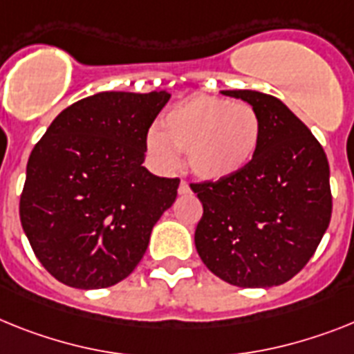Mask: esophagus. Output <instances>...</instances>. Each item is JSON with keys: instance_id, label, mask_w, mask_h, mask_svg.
<instances>
[{"instance_id": "34e87169", "label": "esophagus", "mask_w": 354, "mask_h": 354, "mask_svg": "<svg viewBox=\"0 0 354 354\" xmlns=\"http://www.w3.org/2000/svg\"><path fill=\"white\" fill-rule=\"evenodd\" d=\"M178 192H180L182 196L191 194V187H189V183H187V182H182V183H180V187H178Z\"/></svg>"}]
</instances>
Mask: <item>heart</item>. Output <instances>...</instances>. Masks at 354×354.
<instances>
[{
	"instance_id": "1",
	"label": "heart",
	"mask_w": 354,
	"mask_h": 354,
	"mask_svg": "<svg viewBox=\"0 0 354 354\" xmlns=\"http://www.w3.org/2000/svg\"><path fill=\"white\" fill-rule=\"evenodd\" d=\"M263 118L248 102L198 95L176 104L147 135V151L162 165L178 153L196 176L209 182L232 178L255 160L263 138Z\"/></svg>"
}]
</instances>
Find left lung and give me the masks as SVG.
<instances>
[{"mask_svg":"<svg viewBox=\"0 0 354 354\" xmlns=\"http://www.w3.org/2000/svg\"><path fill=\"white\" fill-rule=\"evenodd\" d=\"M221 93L259 111L263 138L243 172L191 183L203 205L196 250L225 283L279 286L304 268L329 227L333 198L328 156L304 122L272 95Z\"/></svg>","mask_w":354,"mask_h":354,"instance_id":"1","label":"left lung"}]
</instances>
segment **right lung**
Segmentation results:
<instances>
[{
	"label": "right lung",
	"mask_w": 354,
	"mask_h": 354,
	"mask_svg": "<svg viewBox=\"0 0 354 354\" xmlns=\"http://www.w3.org/2000/svg\"><path fill=\"white\" fill-rule=\"evenodd\" d=\"M167 91H102L59 113L32 149L19 218L35 257L62 284L108 288L144 257L178 178L142 165Z\"/></svg>",
	"instance_id": "obj_1"
}]
</instances>
